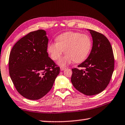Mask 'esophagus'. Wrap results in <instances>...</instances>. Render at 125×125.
<instances>
[{"mask_svg":"<svg viewBox=\"0 0 125 125\" xmlns=\"http://www.w3.org/2000/svg\"><path fill=\"white\" fill-rule=\"evenodd\" d=\"M65 69H66V68H65V67H60V69H61V71L64 70H65Z\"/></svg>","mask_w":125,"mask_h":125,"instance_id":"obj_1","label":"esophagus"}]
</instances>
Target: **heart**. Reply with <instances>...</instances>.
I'll list each match as a JSON object with an SVG mask.
<instances>
[{
	"label": "heart",
	"instance_id": "1",
	"mask_svg": "<svg viewBox=\"0 0 125 125\" xmlns=\"http://www.w3.org/2000/svg\"><path fill=\"white\" fill-rule=\"evenodd\" d=\"M57 42H51L48 45V51L53 60L60 59L65 51L67 53L58 61L61 66H65L74 61L80 63L89 55L92 49V41L87 35L76 32H67L56 38Z\"/></svg>",
	"mask_w": 125,
	"mask_h": 125
}]
</instances>
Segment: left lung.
Returning <instances> with one entry per match:
<instances>
[{
  "label": "left lung",
  "instance_id": "obj_1",
  "mask_svg": "<svg viewBox=\"0 0 125 125\" xmlns=\"http://www.w3.org/2000/svg\"><path fill=\"white\" fill-rule=\"evenodd\" d=\"M93 38V47L88 57L73 68L71 81L77 90L91 96L106 88L113 74L114 57L109 41L103 34L89 30Z\"/></svg>",
  "mask_w": 125,
  "mask_h": 125
}]
</instances>
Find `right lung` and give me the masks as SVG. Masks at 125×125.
<instances>
[{
  "label": "right lung",
  "mask_w": 125,
  "mask_h": 125,
  "mask_svg": "<svg viewBox=\"0 0 125 125\" xmlns=\"http://www.w3.org/2000/svg\"><path fill=\"white\" fill-rule=\"evenodd\" d=\"M45 31L31 32L14 45L9 60V74L17 91L38 100L52 88L60 68L48 56Z\"/></svg>",
  "instance_id": "obj_1"
}]
</instances>
